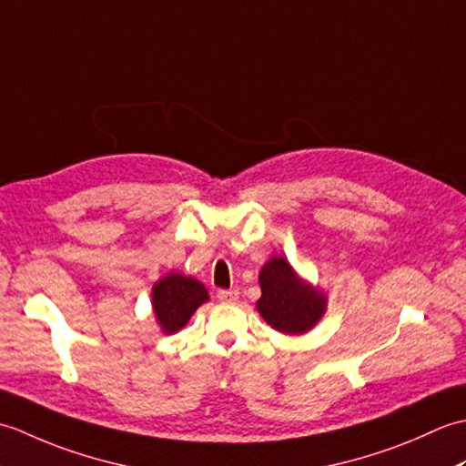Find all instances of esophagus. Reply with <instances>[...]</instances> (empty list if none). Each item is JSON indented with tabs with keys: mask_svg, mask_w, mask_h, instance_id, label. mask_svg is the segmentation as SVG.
<instances>
[{
	"mask_svg": "<svg viewBox=\"0 0 466 466\" xmlns=\"http://www.w3.org/2000/svg\"><path fill=\"white\" fill-rule=\"evenodd\" d=\"M238 296H240V292L236 290V289L220 290V292H218V300H222V302H236V300H238Z\"/></svg>",
	"mask_w": 466,
	"mask_h": 466,
	"instance_id": "1",
	"label": "esophagus"
}]
</instances>
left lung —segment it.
I'll list each match as a JSON object with an SVG mask.
<instances>
[{
	"label": "left lung",
	"instance_id": "obj_1",
	"mask_svg": "<svg viewBox=\"0 0 466 466\" xmlns=\"http://www.w3.org/2000/svg\"><path fill=\"white\" fill-rule=\"evenodd\" d=\"M262 296L256 302L262 319L282 334H304L326 312L322 290L302 280L286 258H270L258 276Z\"/></svg>",
	"mask_w": 466,
	"mask_h": 466
}]
</instances>
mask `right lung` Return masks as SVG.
Masks as SVG:
<instances>
[{
  "label": "right lung",
  "instance_id": "right-lung-1",
  "mask_svg": "<svg viewBox=\"0 0 466 466\" xmlns=\"http://www.w3.org/2000/svg\"><path fill=\"white\" fill-rule=\"evenodd\" d=\"M208 290L202 282L190 276L172 272L157 280L152 289V306L156 322L160 324L162 332L174 334L182 330L190 320V316L208 302Z\"/></svg>",
  "mask_w": 466,
  "mask_h": 466
}]
</instances>
